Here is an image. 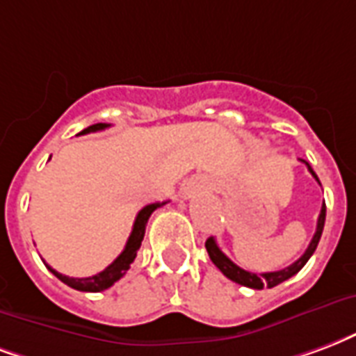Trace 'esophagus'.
Masks as SVG:
<instances>
[{"label": "esophagus", "instance_id": "obj_1", "mask_svg": "<svg viewBox=\"0 0 356 356\" xmlns=\"http://www.w3.org/2000/svg\"><path fill=\"white\" fill-rule=\"evenodd\" d=\"M202 188H204L202 181L192 179V181H188V183L181 188V194H183V198H194V196H198L200 192H202Z\"/></svg>", "mask_w": 356, "mask_h": 356}]
</instances>
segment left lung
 I'll return each instance as SVG.
<instances>
[{"label": "left lung", "mask_w": 356, "mask_h": 356, "mask_svg": "<svg viewBox=\"0 0 356 356\" xmlns=\"http://www.w3.org/2000/svg\"><path fill=\"white\" fill-rule=\"evenodd\" d=\"M307 170L312 171V175L315 179H317V175H315V171L307 165ZM318 181V179H317ZM325 218H326V205L323 204V207H321V213H318V218H317V230H315V234H313V239L309 241V245H307V249H305V252L300 257L296 262H292L291 266H286V268H283V270H279V272H268V273H251V272H245L243 268H239L238 264H234L228 257H226L225 252L218 249L217 241L213 238H209L207 241H205V249H207V252H209V259H211V262L215 266H217L220 272L225 273L226 277L232 279L234 283H239V285L243 286H249V289H264V286H268V289H272V286L279 285V283H283V281H286V279H291L292 275H296V273L302 270L305 266V262L312 259V254L315 252V249H317L318 245V239H321V234H323V228H325Z\"/></svg>", "instance_id": "8db88e82"}]
</instances>
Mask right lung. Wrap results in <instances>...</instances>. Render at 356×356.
Returning <instances> with one entry per match:
<instances>
[{"label": "right lung", "mask_w": 356, "mask_h": 356, "mask_svg": "<svg viewBox=\"0 0 356 356\" xmlns=\"http://www.w3.org/2000/svg\"><path fill=\"white\" fill-rule=\"evenodd\" d=\"M111 124H105V122H97V124H92L88 128H84L79 136H84V134H90V131H99L105 130V128H109ZM165 202L162 204H149L145 205L143 209L138 213V217H136V222H134V228H131V234L128 241H126L124 251L118 254L117 259L113 260L111 264L105 268L104 272L96 273V275H92V277H67V275H62V273H58L56 270H52L51 266H47L49 270H51L54 275H56L62 283H65L71 289H75V291H83V292H99L105 291V289H109L111 285H115L118 279L122 277L128 270H130V264L134 262V259L138 257L139 247H141V241H143L145 236V226H147V220L152 215L154 209H158L160 205H164Z\"/></svg>", "instance_id": "right-lung-1"}]
</instances>
